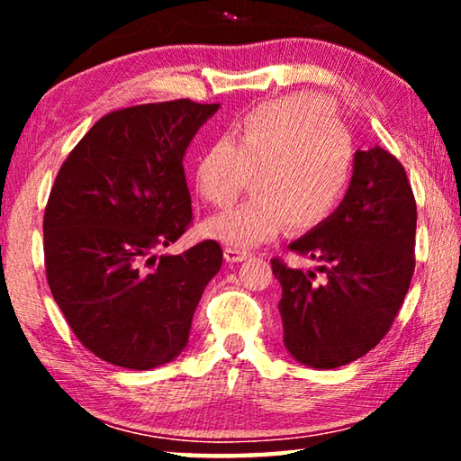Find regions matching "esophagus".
Wrapping results in <instances>:
<instances>
[{
	"mask_svg": "<svg viewBox=\"0 0 461 461\" xmlns=\"http://www.w3.org/2000/svg\"><path fill=\"white\" fill-rule=\"evenodd\" d=\"M223 256H225V260L233 264V262H244L249 254H248V252H244V249L225 248V249H223Z\"/></svg>",
	"mask_w": 461,
	"mask_h": 461,
	"instance_id": "esophagus-1",
	"label": "esophagus"
}]
</instances>
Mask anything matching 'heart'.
I'll return each instance as SVG.
<instances>
[{
    "label": "heart",
    "instance_id": "obj_1",
    "mask_svg": "<svg viewBox=\"0 0 461 461\" xmlns=\"http://www.w3.org/2000/svg\"><path fill=\"white\" fill-rule=\"evenodd\" d=\"M249 175L256 197L209 217L205 236L249 249L286 225L311 231L331 220L356 175L354 142L331 101L307 91L264 101L203 148L193 168L194 189L215 207L230 205Z\"/></svg>",
    "mask_w": 461,
    "mask_h": 461
}]
</instances>
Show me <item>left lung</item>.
<instances>
[{
  "mask_svg": "<svg viewBox=\"0 0 461 461\" xmlns=\"http://www.w3.org/2000/svg\"><path fill=\"white\" fill-rule=\"evenodd\" d=\"M415 231L417 203L401 162L380 146L357 150L341 207L288 246L321 264V283L315 272L270 260L283 286L285 346L294 360L331 370L378 346L411 286Z\"/></svg>",
  "mask_w": 461,
  "mask_h": 461,
  "instance_id": "8db88e82",
  "label": "left lung"
}]
</instances>
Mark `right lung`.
<instances>
[{
  "mask_svg": "<svg viewBox=\"0 0 461 461\" xmlns=\"http://www.w3.org/2000/svg\"><path fill=\"white\" fill-rule=\"evenodd\" d=\"M220 104L191 99L115 109L77 144L44 209V267L68 327L89 352L150 370L183 352L223 252L205 240L152 254L193 221L183 158Z\"/></svg>",
  "mask_w": 461,
  "mask_h": 461,
  "instance_id": "1",
  "label": "right lung"
}]
</instances>
